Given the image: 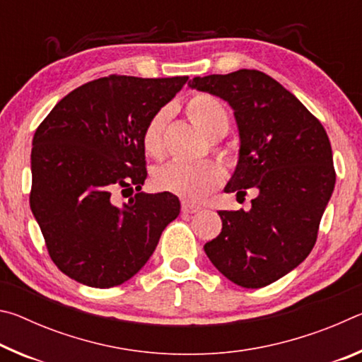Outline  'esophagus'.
<instances>
[{
    "instance_id": "esophagus-1",
    "label": "esophagus",
    "mask_w": 362,
    "mask_h": 362,
    "mask_svg": "<svg viewBox=\"0 0 362 362\" xmlns=\"http://www.w3.org/2000/svg\"><path fill=\"white\" fill-rule=\"evenodd\" d=\"M201 211V206L188 203V201H182V212L183 214H196Z\"/></svg>"
}]
</instances>
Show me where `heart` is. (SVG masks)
Instances as JSON below:
<instances>
[{"instance_id":"1","label":"heart","mask_w":362,"mask_h":362,"mask_svg":"<svg viewBox=\"0 0 362 362\" xmlns=\"http://www.w3.org/2000/svg\"><path fill=\"white\" fill-rule=\"evenodd\" d=\"M189 121L203 131L209 139H220L228 129L230 116L222 102L211 94H194L187 102ZM168 121L166 110H158L146 121L142 131V148L146 156L161 158L164 153V126ZM225 156V153H222ZM225 170L216 161H201L194 164L169 163L158 166L151 174V185L158 192L173 193L185 199H201L222 185Z\"/></svg>"}]
</instances>
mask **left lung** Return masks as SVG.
<instances>
[{
	"instance_id": "obj_1",
	"label": "left lung",
	"mask_w": 362,
	"mask_h": 362,
	"mask_svg": "<svg viewBox=\"0 0 362 362\" xmlns=\"http://www.w3.org/2000/svg\"><path fill=\"white\" fill-rule=\"evenodd\" d=\"M188 86L226 100L240 129V161L226 193L250 211H218L222 231L204 250L225 278L259 289L283 278L313 249L335 185L332 148L320 119L259 70L196 76Z\"/></svg>"
}]
</instances>
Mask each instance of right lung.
I'll list each match as a JSON object with an SVG mask.
<instances>
[{"label": "right lung", "instance_id": "add662e5", "mask_svg": "<svg viewBox=\"0 0 362 362\" xmlns=\"http://www.w3.org/2000/svg\"><path fill=\"white\" fill-rule=\"evenodd\" d=\"M188 76L110 75L65 95L33 136L30 207L49 257L78 283L131 279L180 212L173 193L142 192V131ZM115 191H136L122 206Z\"/></svg>", "mask_w": 362, "mask_h": 362}]
</instances>
